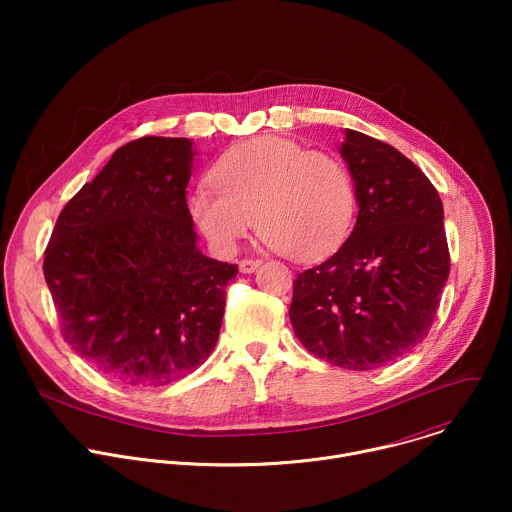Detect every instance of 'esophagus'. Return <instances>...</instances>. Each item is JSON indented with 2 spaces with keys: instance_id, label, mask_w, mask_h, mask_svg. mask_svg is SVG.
Here are the masks:
<instances>
[{
  "instance_id": "1",
  "label": "esophagus",
  "mask_w": 512,
  "mask_h": 512,
  "mask_svg": "<svg viewBox=\"0 0 512 512\" xmlns=\"http://www.w3.org/2000/svg\"><path fill=\"white\" fill-rule=\"evenodd\" d=\"M259 265H261V261H259V259H243V261H239V269H241V273H253Z\"/></svg>"
}]
</instances>
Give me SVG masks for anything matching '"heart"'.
I'll return each mask as SVG.
<instances>
[{
    "label": "heart",
    "mask_w": 512,
    "mask_h": 512,
    "mask_svg": "<svg viewBox=\"0 0 512 512\" xmlns=\"http://www.w3.org/2000/svg\"><path fill=\"white\" fill-rule=\"evenodd\" d=\"M354 212V180L342 160L275 135L227 152L212 186H198L190 198L194 223L214 249L233 253L257 221L259 235L296 261L338 247Z\"/></svg>",
    "instance_id": "b5f03b06"
}]
</instances>
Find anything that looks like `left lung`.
I'll return each instance as SVG.
<instances>
[{
    "instance_id": "left-lung-1",
    "label": "left lung",
    "mask_w": 512,
    "mask_h": 512,
    "mask_svg": "<svg viewBox=\"0 0 512 512\" xmlns=\"http://www.w3.org/2000/svg\"><path fill=\"white\" fill-rule=\"evenodd\" d=\"M356 225L326 261L298 273L289 320L298 340L340 369L373 371L429 332L450 273L442 198L393 145L346 129Z\"/></svg>"
}]
</instances>
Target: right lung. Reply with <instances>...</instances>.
Wrapping results in <instances>:
<instances>
[{"instance_id": "add662e5", "label": "right lung", "mask_w": 512, "mask_h": 512, "mask_svg": "<svg viewBox=\"0 0 512 512\" xmlns=\"http://www.w3.org/2000/svg\"><path fill=\"white\" fill-rule=\"evenodd\" d=\"M192 160L186 137L125 143L66 202L44 251L60 334L125 385L164 387L202 364L239 273L196 247Z\"/></svg>"}]
</instances>
